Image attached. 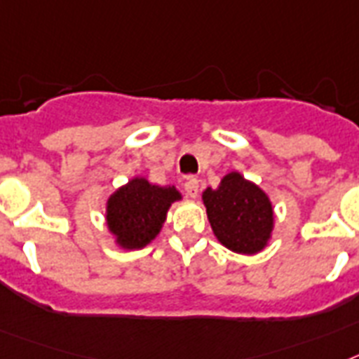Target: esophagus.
Listing matches in <instances>:
<instances>
[{
	"instance_id": "1",
	"label": "esophagus",
	"mask_w": 359,
	"mask_h": 359,
	"mask_svg": "<svg viewBox=\"0 0 359 359\" xmlns=\"http://www.w3.org/2000/svg\"><path fill=\"white\" fill-rule=\"evenodd\" d=\"M198 189H200V183L194 176H189L185 180V192L189 198H196L198 196Z\"/></svg>"
}]
</instances>
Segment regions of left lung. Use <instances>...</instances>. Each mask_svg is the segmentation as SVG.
<instances>
[{
    "label": "left lung",
    "mask_w": 359,
    "mask_h": 359,
    "mask_svg": "<svg viewBox=\"0 0 359 359\" xmlns=\"http://www.w3.org/2000/svg\"><path fill=\"white\" fill-rule=\"evenodd\" d=\"M212 233L224 248L257 255L268 248L275 227L273 203L257 183L231 170L216 189L201 192Z\"/></svg>",
    "instance_id": "1"
}]
</instances>
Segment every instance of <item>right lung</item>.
Instances as JSON below:
<instances>
[{"label":"right lung","instance_id":"right-lung-1","mask_svg":"<svg viewBox=\"0 0 359 359\" xmlns=\"http://www.w3.org/2000/svg\"><path fill=\"white\" fill-rule=\"evenodd\" d=\"M174 185H156L133 176L106 200V227L121 250H143L161 233L167 212L182 200Z\"/></svg>","mask_w":359,"mask_h":359}]
</instances>
